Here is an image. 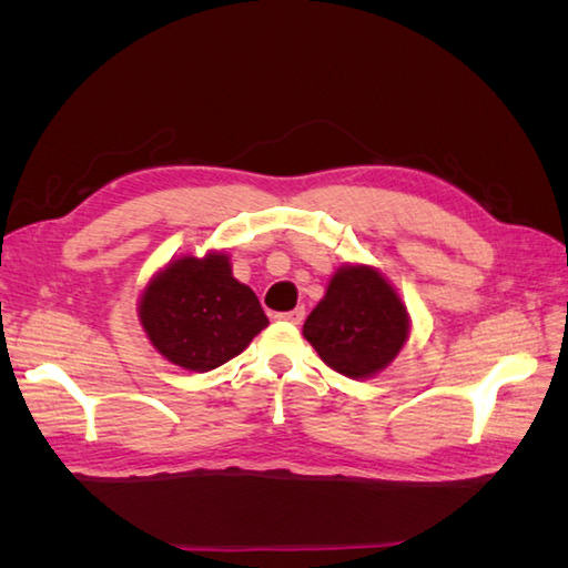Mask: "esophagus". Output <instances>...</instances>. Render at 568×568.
<instances>
[{"label": "esophagus", "mask_w": 568, "mask_h": 568, "mask_svg": "<svg viewBox=\"0 0 568 568\" xmlns=\"http://www.w3.org/2000/svg\"><path fill=\"white\" fill-rule=\"evenodd\" d=\"M275 320H283V322H291V324H300L305 320V307H295L291 312H277Z\"/></svg>", "instance_id": "34e87169"}]
</instances>
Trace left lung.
<instances>
[{"mask_svg": "<svg viewBox=\"0 0 568 568\" xmlns=\"http://www.w3.org/2000/svg\"><path fill=\"white\" fill-rule=\"evenodd\" d=\"M303 334L324 364L358 381L376 376L400 354L409 336V315L383 273L346 263L332 275Z\"/></svg>", "mask_w": 568, "mask_h": 568, "instance_id": "8db88e82", "label": "left lung"}]
</instances>
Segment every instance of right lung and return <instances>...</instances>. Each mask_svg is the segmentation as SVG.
Masks as SVG:
<instances>
[{"mask_svg": "<svg viewBox=\"0 0 568 568\" xmlns=\"http://www.w3.org/2000/svg\"><path fill=\"white\" fill-rule=\"evenodd\" d=\"M139 320L155 352L195 373L226 364L268 327L256 293L236 281L220 251L180 256L155 273L141 293Z\"/></svg>", "mask_w": 568, "mask_h": 568, "instance_id": "obj_1", "label": "right lung"}]
</instances>
